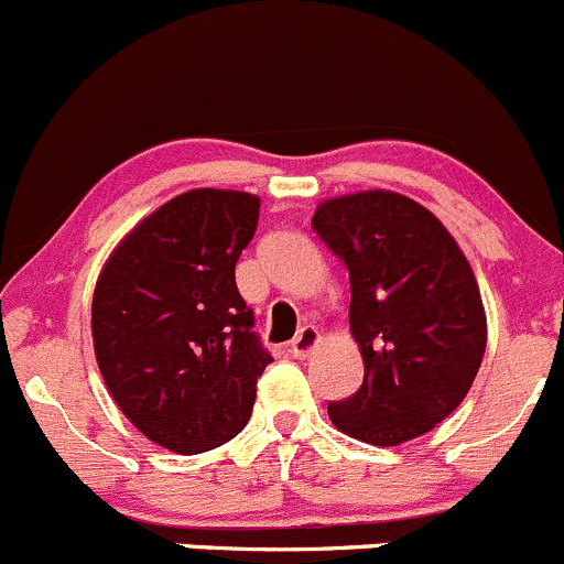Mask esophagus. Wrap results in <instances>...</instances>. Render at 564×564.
<instances>
[{
  "mask_svg": "<svg viewBox=\"0 0 564 564\" xmlns=\"http://www.w3.org/2000/svg\"><path fill=\"white\" fill-rule=\"evenodd\" d=\"M319 341H322L319 330H316L314 325H305L303 330L292 338V344H289V352H292L294 358H308V355L319 347Z\"/></svg>",
  "mask_w": 564,
  "mask_h": 564,
  "instance_id": "esophagus-1",
  "label": "esophagus"
}]
</instances>
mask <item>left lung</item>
<instances>
[{
    "label": "left lung",
    "mask_w": 564,
    "mask_h": 564,
    "mask_svg": "<svg viewBox=\"0 0 564 564\" xmlns=\"http://www.w3.org/2000/svg\"><path fill=\"white\" fill-rule=\"evenodd\" d=\"M314 228L349 270V333L364 382L327 415L349 438L399 446L430 433L471 391L488 316L444 223L393 189L325 198Z\"/></svg>",
    "instance_id": "1"
}]
</instances>
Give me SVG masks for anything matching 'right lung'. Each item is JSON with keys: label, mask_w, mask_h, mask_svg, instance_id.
I'll use <instances>...</instances> for the list:
<instances>
[{"label": "right lung", "mask_w": 564, "mask_h": 564, "mask_svg": "<svg viewBox=\"0 0 564 564\" xmlns=\"http://www.w3.org/2000/svg\"><path fill=\"white\" fill-rule=\"evenodd\" d=\"M261 200L198 187L137 223L93 292L96 364L115 404L149 441L198 455L242 433L270 364L234 267Z\"/></svg>", "instance_id": "add662e5"}]
</instances>
